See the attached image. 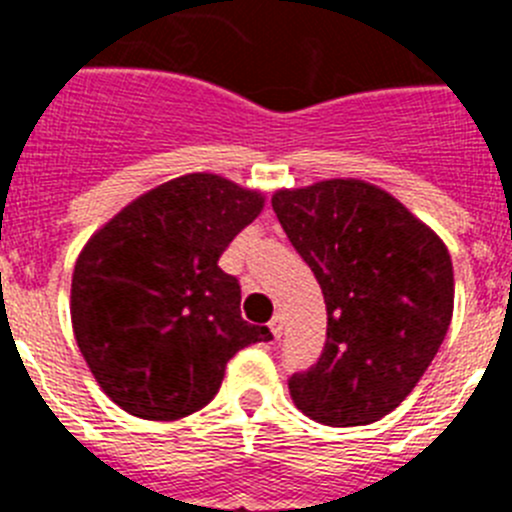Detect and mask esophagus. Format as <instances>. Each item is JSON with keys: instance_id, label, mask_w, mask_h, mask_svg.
Instances as JSON below:
<instances>
[{"instance_id": "34e87169", "label": "esophagus", "mask_w": 512, "mask_h": 512, "mask_svg": "<svg viewBox=\"0 0 512 512\" xmlns=\"http://www.w3.org/2000/svg\"><path fill=\"white\" fill-rule=\"evenodd\" d=\"M269 330H271V336H274V341H279V338H282V318H274L269 323Z\"/></svg>"}]
</instances>
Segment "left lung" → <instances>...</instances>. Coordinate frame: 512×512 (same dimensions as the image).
Wrapping results in <instances>:
<instances>
[{
	"label": "left lung",
	"mask_w": 512,
	"mask_h": 512,
	"mask_svg": "<svg viewBox=\"0 0 512 512\" xmlns=\"http://www.w3.org/2000/svg\"><path fill=\"white\" fill-rule=\"evenodd\" d=\"M271 207L328 310L323 356L289 379V395L323 425L377 423L413 392L449 330V248L390 192L361 179L277 189Z\"/></svg>",
	"instance_id": "left-lung-1"
}]
</instances>
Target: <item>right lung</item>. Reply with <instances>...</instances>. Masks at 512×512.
Listing matches in <instances>:
<instances>
[{
  "mask_svg": "<svg viewBox=\"0 0 512 512\" xmlns=\"http://www.w3.org/2000/svg\"><path fill=\"white\" fill-rule=\"evenodd\" d=\"M264 192L194 171L148 189L84 243L71 325L102 392L143 420H179L215 397L225 364L266 325L241 318L217 261L264 210Z\"/></svg>",
  "mask_w": 512,
  "mask_h": 512,
  "instance_id": "obj_1",
  "label": "right lung"
}]
</instances>
